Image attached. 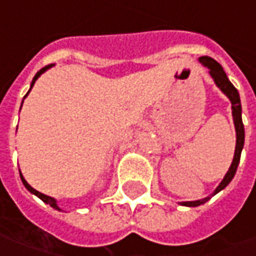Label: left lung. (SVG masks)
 <instances>
[{
  "label": "left lung",
  "mask_w": 256,
  "mask_h": 256,
  "mask_svg": "<svg viewBox=\"0 0 256 256\" xmlns=\"http://www.w3.org/2000/svg\"><path fill=\"white\" fill-rule=\"evenodd\" d=\"M200 64L202 66H206L208 69V74L212 78L214 84H216V88L224 93L225 96L230 99L231 102V109H232V119H234V126H235V134H236V143H235V153H234L232 163L230 166L228 172L224 176L222 181L218 184V187L214 190V192L210 196V197H206V198L196 200V201H182L180 202L181 206L184 207H198L201 204L207 202L208 200L211 198L212 196H216V192H220L221 190H224L231 181H232L234 176L236 172V168H238V164H240V158H241V153H242L244 148V142H245V130H244L242 124V108H241V99H240V93L235 89L228 76L224 72L222 66L214 60L212 58L202 56L198 59Z\"/></svg>",
  "instance_id": "obj_1"
}]
</instances>
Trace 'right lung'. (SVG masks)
Here are the masks:
<instances>
[{"label":"right lung","mask_w":256,"mask_h":256,"mask_svg":"<svg viewBox=\"0 0 256 256\" xmlns=\"http://www.w3.org/2000/svg\"><path fill=\"white\" fill-rule=\"evenodd\" d=\"M52 66H54V64H52V65H48V66L42 68L40 72H38L36 75L34 76V79H32V82H31V88H30V90H28V93H26V94L24 96V99H25V98H26V96L30 94V92H31V89H32V86H34V84H35V82H36V79H38V78H40V76L42 75L44 72H46V70H48V69H50V68H52ZM24 99H22V103H24ZM21 108H22V104H21ZM20 176H21V181H22V184H24V186H25V188L28 190L30 192H32L34 196H36V197L42 200L44 202H46V204H49V206H50V207H52V208H55V210H58V211H62V210L59 208V206H58L56 200L52 198V197H49V196H45V194H42V192H40V191H36V190H35V188H32L31 186H30V184L26 182V180L24 178V176H22V174H21V172H20Z\"/></svg>","instance_id":"1"}]
</instances>
